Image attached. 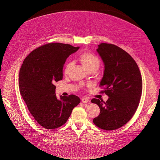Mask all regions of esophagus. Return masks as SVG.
Listing matches in <instances>:
<instances>
[{
	"mask_svg": "<svg viewBox=\"0 0 160 160\" xmlns=\"http://www.w3.org/2000/svg\"><path fill=\"white\" fill-rule=\"evenodd\" d=\"M89 101V98L88 97H83L82 98V102L83 103H88Z\"/></svg>",
	"mask_w": 160,
	"mask_h": 160,
	"instance_id": "1",
	"label": "esophagus"
}]
</instances>
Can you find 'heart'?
I'll return each instance as SVG.
<instances>
[{"mask_svg":"<svg viewBox=\"0 0 160 160\" xmlns=\"http://www.w3.org/2000/svg\"><path fill=\"white\" fill-rule=\"evenodd\" d=\"M78 60L85 68L89 71L92 69H98L100 65V60L97 56L89 52H83L78 56ZM72 63H67L64 68V72L67 74L71 69Z\"/></svg>","mask_w":160,"mask_h":160,"instance_id":"1","label":"heart"}]
</instances>
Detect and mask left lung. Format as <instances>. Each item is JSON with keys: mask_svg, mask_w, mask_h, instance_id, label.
<instances>
[{"mask_svg": "<svg viewBox=\"0 0 160 160\" xmlns=\"http://www.w3.org/2000/svg\"><path fill=\"white\" fill-rule=\"evenodd\" d=\"M97 51L104 64L100 86L109 98L106 102L93 98L100 108L94 124L105 130H114L127 124L136 112L142 93V78L133 58L115 45L100 43Z\"/></svg>", "mask_w": 160, "mask_h": 160, "instance_id": "obj_1", "label": "left lung"}]
</instances>
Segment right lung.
Returning <instances> with one entry per match:
<instances>
[{
    "mask_svg": "<svg viewBox=\"0 0 160 160\" xmlns=\"http://www.w3.org/2000/svg\"><path fill=\"white\" fill-rule=\"evenodd\" d=\"M80 47L50 43L31 52L24 59L19 77L20 93L34 119L43 128L52 130L62 127L80 102L78 97L55 93V82L63 78V65Z\"/></svg>",
    "mask_w": 160,
    "mask_h": 160,
    "instance_id": "obj_1",
    "label": "right lung"
}]
</instances>
